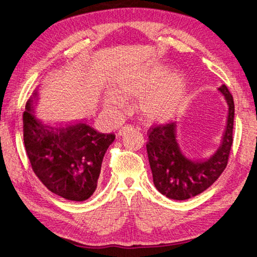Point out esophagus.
Instances as JSON below:
<instances>
[{
	"label": "esophagus",
	"mask_w": 257,
	"mask_h": 257,
	"mask_svg": "<svg viewBox=\"0 0 257 257\" xmlns=\"http://www.w3.org/2000/svg\"><path fill=\"white\" fill-rule=\"evenodd\" d=\"M127 128H128V125H127V127H123V128H121V129L119 130V136H121V135H122V134L124 133V130L127 129Z\"/></svg>",
	"instance_id": "esophagus-1"
}]
</instances>
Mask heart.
I'll return each instance as SVG.
<instances>
[{
  "label": "heart",
  "mask_w": 257,
  "mask_h": 257,
  "mask_svg": "<svg viewBox=\"0 0 257 257\" xmlns=\"http://www.w3.org/2000/svg\"><path fill=\"white\" fill-rule=\"evenodd\" d=\"M165 66H153L138 75L116 83L114 92L105 95V108L115 119L124 113L125 100L139 97V110L151 121L170 120L180 112L186 97V84L179 73H171Z\"/></svg>",
  "instance_id": "heart-1"
}]
</instances>
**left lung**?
<instances>
[{"label":"left lung","mask_w":257,"mask_h":257,"mask_svg":"<svg viewBox=\"0 0 257 257\" xmlns=\"http://www.w3.org/2000/svg\"><path fill=\"white\" fill-rule=\"evenodd\" d=\"M218 91L225 96L228 115L221 144L212 155L197 158L182 149L176 122L148 130L146 147L153 181L156 189L167 198L186 200L195 197L212 185L226 169L232 145L235 104L225 84Z\"/></svg>","instance_id":"obj_1"}]
</instances>
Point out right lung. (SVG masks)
I'll use <instances>...</instances> for the list:
<instances>
[{
  "label": "right lung",
  "instance_id": "obj_1",
  "mask_svg": "<svg viewBox=\"0 0 257 257\" xmlns=\"http://www.w3.org/2000/svg\"><path fill=\"white\" fill-rule=\"evenodd\" d=\"M115 136L84 122L51 125L36 114L29 99L23 112V141L32 170L51 192L72 201L94 193L104 154Z\"/></svg>",
  "mask_w": 257,
  "mask_h": 257
}]
</instances>
